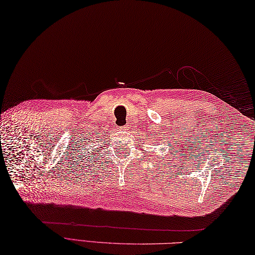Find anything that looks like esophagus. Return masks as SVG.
Wrapping results in <instances>:
<instances>
[{
    "label": "esophagus",
    "instance_id": "1",
    "mask_svg": "<svg viewBox=\"0 0 255 255\" xmlns=\"http://www.w3.org/2000/svg\"><path fill=\"white\" fill-rule=\"evenodd\" d=\"M128 127L127 126H121V127H119V130H122V131H124V130H126V129H127Z\"/></svg>",
    "mask_w": 255,
    "mask_h": 255
}]
</instances>
